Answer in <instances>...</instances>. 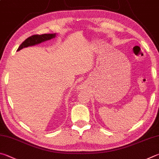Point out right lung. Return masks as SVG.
Masks as SVG:
<instances>
[{
    "mask_svg": "<svg viewBox=\"0 0 159 159\" xmlns=\"http://www.w3.org/2000/svg\"><path fill=\"white\" fill-rule=\"evenodd\" d=\"M56 35H57V33H52V34L34 35L30 36V37L26 39V40L20 44V46H19V48L17 49V52L23 48H25V47L34 46L36 45V44L43 43V42L51 40L52 38H54L56 37Z\"/></svg>",
    "mask_w": 159,
    "mask_h": 159,
    "instance_id": "obj_1",
    "label": "right lung"
}]
</instances>
